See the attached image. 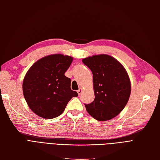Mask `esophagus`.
<instances>
[{
  "label": "esophagus",
  "instance_id": "esophagus-1",
  "mask_svg": "<svg viewBox=\"0 0 160 160\" xmlns=\"http://www.w3.org/2000/svg\"><path fill=\"white\" fill-rule=\"evenodd\" d=\"M82 89L81 88H79V90H78V91H77V92H78V95H80V94H82Z\"/></svg>",
  "mask_w": 160,
  "mask_h": 160
}]
</instances>
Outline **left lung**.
Returning <instances> with one entry per match:
<instances>
[{
	"mask_svg": "<svg viewBox=\"0 0 160 160\" xmlns=\"http://www.w3.org/2000/svg\"><path fill=\"white\" fill-rule=\"evenodd\" d=\"M93 74L95 98L85 104L86 111L98 121L117 116L125 108L131 93V82L124 67L112 56L94 55L82 59Z\"/></svg>",
	"mask_w": 160,
	"mask_h": 160,
	"instance_id": "left-lung-1",
	"label": "left lung"
}]
</instances>
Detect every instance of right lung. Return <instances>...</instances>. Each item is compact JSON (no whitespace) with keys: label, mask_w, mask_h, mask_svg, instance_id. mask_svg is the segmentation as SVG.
<instances>
[{"label":"right lung","mask_w":160,"mask_h":160,"mask_svg":"<svg viewBox=\"0 0 160 160\" xmlns=\"http://www.w3.org/2000/svg\"><path fill=\"white\" fill-rule=\"evenodd\" d=\"M73 58L55 54L44 56L30 67L23 82V94L28 107L38 116L52 119L62 114L72 98L71 80L64 74Z\"/></svg>","instance_id":"add662e5"}]
</instances>
